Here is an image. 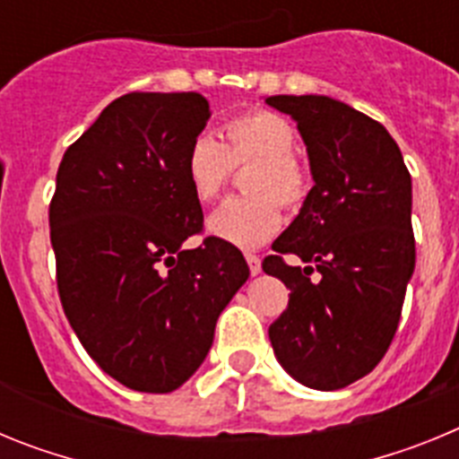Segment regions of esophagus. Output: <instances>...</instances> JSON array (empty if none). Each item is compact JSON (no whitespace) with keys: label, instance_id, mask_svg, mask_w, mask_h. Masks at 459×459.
I'll use <instances>...</instances> for the list:
<instances>
[{"label":"esophagus","instance_id":"esophagus-1","mask_svg":"<svg viewBox=\"0 0 459 459\" xmlns=\"http://www.w3.org/2000/svg\"><path fill=\"white\" fill-rule=\"evenodd\" d=\"M246 262H248V266H250V273L253 275L262 273V259H259V255L248 253L246 255Z\"/></svg>","mask_w":459,"mask_h":459}]
</instances>
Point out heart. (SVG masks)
I'll list each match as a JSON object with an SVG mask.
<instances>
[{"label":"heart","instance_id":"b5f03b06","mask_svg":"<svg viewBox=\"0 0 459 459\" xmlns=\"http://www.w3.org/2000/svg\"><path fill=\"white\" fill-rule=\"evenodd\" d=\"M296 152V128L275 112H250L225 124V144L211 133L190 142L186 179L200 202H213L232 177L234 165L257 160L248 177L250 195L232 197L206 222L211 237L253 250L264 246L282 227V209L299 206L310 190V179Z\"/></svg>","mask_w":459,"mask_h":459}]
</instances>
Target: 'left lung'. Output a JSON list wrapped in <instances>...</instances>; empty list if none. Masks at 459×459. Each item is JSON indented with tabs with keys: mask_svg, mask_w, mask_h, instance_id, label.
Listing matches in <instances>:
<instances>
[{
	"mask_svg": "<svg viewBox=\"0 0 459 459\" xmlns=\"http://www.w3.org/2000/svg\"><path fill=\"white\" fill-rule=\"evenodd\" d=\"M296 121L315 186L299 216L273 243L264 273L285 282L287 310L269 326L275 359L315 391H338L375 370L397 331L416 266L411 177L391 133L328 96H269Z\"/></svg>",
	"mask_w": 459,
	"mask_h": 459,
	"instance_id": "8db88e82",
	"label": "left lung"
}]
</instances>
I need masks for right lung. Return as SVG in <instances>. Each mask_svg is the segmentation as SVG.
I'll list each match as a JSON object with an SVG mask.
<instances>
[{
    "label": "right lung",
    "instance_id": "1",
    "mask_svg": "<svg viewBox=\"0 0 459 459\" xmlns=\"http://www.w3.org/2000/svg\"><path fill=\"white\" fill-rule=\"evenodd\" d=\"M209 117L200 93H126L56 172L50 241L64 312L100 370L133 391L186 384L250 275L221 238L184 248L202 230L186 153Z\"/></svg>",
    "mask_w": 459,
    "mask_h": 459
}]
</instances>
